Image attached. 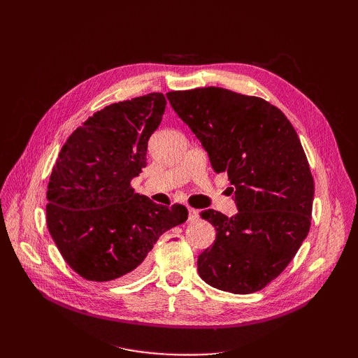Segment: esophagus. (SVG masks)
Segmentation results:
<instances>
[{
    "mask_svg": "<svg viewBox=\"0 0 358 358\" xmlns=\"http://www.w3.org/2000/svg\"><path fill=\"white\" fill-rule=\"evenodd\" d=\"M199 216H200V212H199V210L192 209V208H189V209H188V220H189V221H196V220H199Z\"/></svg>",
    "mask_w": 358,
    "mask_h": 358,
    "instance_id": "esophagus-1",
    "label": "esophagus"
}]
</instances>
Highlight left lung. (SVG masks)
<instances>
[{
  "label": "left lung",
  "instance_id": "8db88e82",
  "mask_svg": "<svg viewBox=\"0 0 358 358\" xmlns=\"http://www.w3.org/2000/svg\"><path fill=\"white\" fill-rule=\"evenodd\" d=\"M167 99L200 140L216 173L227 171L237 212L201 218L216 230L199 255V275L215 288L249 294L284 272L310 227L313 178L294 127L259 96L224 88L171 91Z\"/></svg>",
  "mask_w": 358,
  "mask_h": 358
}]
</instances>
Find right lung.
I'll use <instances>...</instances> for the list:
<instances>
[{
  "mask_svg": "<svg viewBox=\"0 0 358 358\" xmlns=\"http://www.w3.org/2000/svg\"><path fill=\"white\" fill-rule=\"evenodd\" d=\"M166 104L161 92L113 103L76 128L61 149L46 222L64 259L85 279L138 275L159 236L188 218L185 206H161L131 188Z\"/></svg>",
  "mask_w": 358,
  "mask_h": 358,
  "instance_id": "1",
  "label": "right lung"
}]
</instances>
